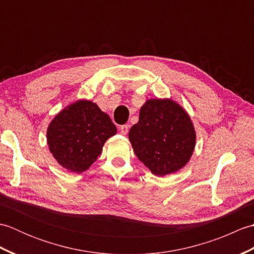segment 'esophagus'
<instances>
[{"label":"esophagus","instance_id":"34e87169","mask_svg":"<svg viewBox=\"0 0 254 254\" xmlns=\"http://www.w3.org/2000/svg\"><path fill=\"white\" fill-rule=\"evenodd\" d=\"M120 132H121L122 135H127V132H128V127L127 126V124H126V126L120 127Z\"/></svg>","mask_w":254,"mask_h":254}]
</instances>
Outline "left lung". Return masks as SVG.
I'll return each instance as SVG.
<instances>
[{"label":"left lung","instance_id":"1","mask_svg":"<svg viewBox=\"0 0 254 254\" xmlns=\"http://www.w3.org/2000/svg\"><path fill=\"white\" fill-rule=\"evenodd\" d=\"M137 158L153 175L164 177L185 167L194 152L196 133L187 110L171 98L147 99L128 132Z\"/></svg>","mask_w":254,"mask_h":254}]
</instances>
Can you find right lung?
I'll return each instance as SVG.
<instances>
[{
  "label": "right lung",
  "instance_id": "1",
  "mask_svg": "<svg viewBox=\"0 0 254 254\" xmlns=\"http://www.w3.org/2000/svg\"><path fill=\"white\" fill-rule=\"evenodd\" d=\"M117 134L110 117L95 102L78 99L52 119L47 144L57 163L74 174L88 170L108 138Z\"/></svg>",
  "mask_w": 254,
  "mask_h": 254
}]
</instances>
